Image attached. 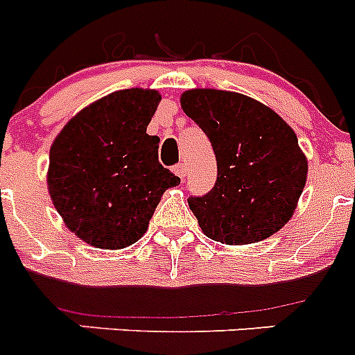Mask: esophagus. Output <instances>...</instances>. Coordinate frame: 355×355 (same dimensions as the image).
Masks as SVG:
<instances>
[{
	"label": "esophagus",
	"mask_w": 355,
	"mask_h": 355,
	"mask_svg": "<svg viewBox=\"0 0 355 355\" xmlns=\"http://www.w3.org/2000/svg\"><path fill=\"white\" fill-rule=\"evenodd\" d=\"M174 172L175 175H180L181 180H183L184 175H187V167H184V163H178V165L174 167Z\"/></svg>",
	"instance_id": "34e87169"
}]
</instances>
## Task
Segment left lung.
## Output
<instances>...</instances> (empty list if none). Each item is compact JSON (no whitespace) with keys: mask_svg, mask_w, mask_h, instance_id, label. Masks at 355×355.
I'll return each instance as SVG.
<instances>
[{"mask_svg":"<svg viewBox=\"0 0 355 355\" xmlns=\"http://www.w3.org/2000/svg\"><path fill=\"white\" fill-rule=\"evenodd\" d=\"M181 108L205 131L216 158L211 192L188 199L202 233L227 245L277 233L293 215L307 180L295 131L274 110L238 92L187 90Z\"/></svg>","mask_w":355,"mask_h":355,"instance_id":"8db88e82","label":"left lung"}]
</instances>
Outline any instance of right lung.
<instances>
[{
  "instance_id": "right-lung-1",
  "label": "right lung",
  "mask_w": 355,
  "mask_h": 355,
  "mask_svg": "<svg viewBox=\"0 0 355 355\" xmlns=\"http://www.w3.org/2000/svg\"><path fill=\"white\" fill-rule=\"evenodd\" d=\"M158 90L108 94L76 114L49 149L48 190L72 233L97 249H124L147 231L163 192L180 178L158 162L147 126Z\"/></svg>"
}]
</instances>
